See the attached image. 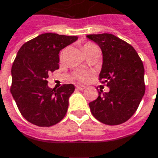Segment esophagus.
Instances as JSON below:
<instances>
[{
    "label": "esophagus",
    "mask_w": 158,
    "mask_h": 158,
    "mask_svg": "<svg viewBox=\"0 0 158 158\" xmlns=\"http://www.w3.org/2000/svg\"><path fill=\"white\" fill-rule=\"evenodd\" d=\"M76 88H77V89H79V90H84V89H86L85 86H81V85H77Z\"/></svg>",
    "instance_id": "1"
}]
</instances>
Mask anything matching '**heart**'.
<instances>
[{
	"mask_svg": "<svg viewBox=\"0 0 158 158\" xmlns=\"http://www.w3.org/2000/svg\"><path fill=\"white\" fill-rule=\"evenodd\" d=\"M94 48H97V46L93 44V43H90V42H88V43H86L84 46H83V50L84 51H86V50H90V49H94ZM64 54H65V50H61L60 51V60H62L63 59V57H64ZM78 79L79 80H86V75L84 74V73H82V72H80L78 74Z\"/></svg>",
	"mask_w": 158,
	"mask_h": 158,
	"instance_id": "1",
	"label": "heart"
}]
</instances>
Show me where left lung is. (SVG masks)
I'll use <instances>...</instances> for the list:
<instances>
[{
  "instance_id": "8db88e82",
  "label": "left lung",
  "mask_w": 158,
  "mask_h": 158,
  "mask_svg": "<svg viewBox=\"0 0 158 158\" xmlns=\"http://www.w3.org/2000/svg\"><path fill=\"white\" fill-rule=\"evenodd\" d=\"M87 38L99 46L103 63L99 80L107 83L109 91H98L90 102L96 119L106 125H119L136 112L145 94L144 65L136 50L127 42L109 33L91 34Z\"/></svg>"
}]
</instances>
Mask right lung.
I'll use <instances>...</instances> for the list:
<instances>
[{"label": "right lung", "mask_w": 158, "mask_h": 158, "mask_svg": "<svg viewBox=\"0 0 158 158\" xmlns=\"http://www.w3.org/2000/svg\"><path fill=\"white\" fill-rule=\"evenodd\" d=\"M77 36L43 33L24 43L11 67L10 92L23 118L39 127H50L65 117L72 84L59 89L48 86L50 72L59 69L60 51Z\"/></svg>", "instance_id": "right-lung-1"}]
</instances>
